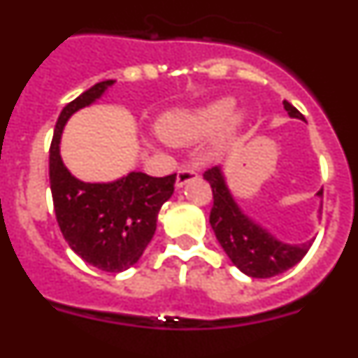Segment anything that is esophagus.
<instances>
[{"instance_id":"34e87169","label":"esophagus","mask_w":358,"mask_h":358,"mask_svg":"<svg viewBox=\"0 0 358 358\" xmlns=\"http://www.w3.org/2000/svg\"><path fill=\"white\" fill-rule=\"evenodd\" d=\"M199 177V172L195 166H192V164H185V166H181L179 169V172H177V181L176 185L181 188V186L188 185L189 181H194V179H197Z\"/></svg>"}]
</instances>
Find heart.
Wrapping results in <instances>:
<instances>
[{"label": "heart", "mask_w": 358, "mask_h": 358, "mask_svg": "<svg viewBox=\"0 0 358 358\" xmlns=\"http://www.w3.org/2000/svg\"><path fill=\"white\" fill-rule=\"evenodd\" d=\"M235 115V102L222 98L195 110H176L159 120L161 138L173 145H185L204 140L222 129Z\"/></svg>", "instance_id": "1"}]
</instances>
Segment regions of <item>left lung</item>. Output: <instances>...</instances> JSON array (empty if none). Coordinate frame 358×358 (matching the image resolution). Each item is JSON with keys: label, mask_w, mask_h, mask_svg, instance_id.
Returning a JSON list of instances; mask_svg holds the SVG:
<instances>
[{"label": "left lung", "mask_w": 358, "mask_h": 358, "mask_svg": "<svg viewBox=\"0 0 358 358\" xmlns=\"http://www.w3.org/2000/svg\"><path fill=\"white\" fill-rule=\"evenodd\" d=\"M283 107L292 118L305 120L292 103L285 100ZM204 179L211 185L213 208L210 213V224L215 231L218 243L222 245L229 260L252 278H273L285 273L303 260L314 240L305 243H285L273 236L267 229L256 224L238 208L226 181L222 169L213 166L204 172ZM321 197L322 189L317 192Z\"/></svg>", "instance_id": "1"}]
</instances>
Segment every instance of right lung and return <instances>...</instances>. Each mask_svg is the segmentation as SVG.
<instances>
[{
    "label": "right lung",
    "mask_w": 358,
    "mask_h": 358,
    "mask_svg": "<svg viewBox=\"0 0 358 358\" xmlns=\"http://www.w3.org/2000/svg\"><path fill=\"white\" fill-rule=\"evenodd\" d=\"M115 80L98 82L61 110L50 147V188L57 222L69 248L93 267L122 273L140 260L156 233L157 213L173 194L176 173L131 172L115 182H84L61 159L59 143L73 113L102 96Z\"/></svg>",
    "instance_id": "add662e5"
}]
</instances>
